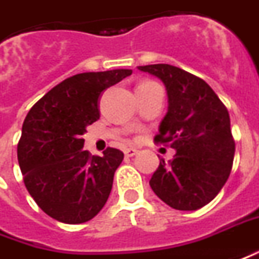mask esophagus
I'll list each match as a JSON object with an SVG mask.
<instances>
[{
	"label": "esophagus",
	"instance_id": "esophagus-1",
	"mask_svg": "<svg viewBox=\"0 0 259 259\" xmlns=\"http://www.w3.org/2000/svg\"><path fill=\"white\" fill-rule=\"evenodd\" d=\"M137 153H139V150H137V148H133V147L124 148V155H126V157H133V155H136Z\"/></svg>",
	"mask_w": 259,
	"mask_h": 259
}]
</instances>
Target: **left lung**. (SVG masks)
I'll use <instances>...</instances> for the list:
<instances>
[{
	"mask_svg": "<svg viewBox=\"0 0 259 259\" xmlns=\"http://www.w3.org/2000/svg\"><path fill=\"white\" fill-rule=\"evenodd\" d=\"M160 78L168 95V112L155 143L177 153L161 158L150 180L158 198L177 210H196L216 198L233 167L236 143L224 104L202 78L169 64L140 66Z\"/></svg>",
	"mask_w": 259,
	"mask_h": 259,
	"instance_id": "1",
	"label": "left lung"
}]
</instances>
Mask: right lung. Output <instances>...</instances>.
Wrapping results in <instances>:
<instances>
[{
    "label": "right lung",
    "instance_id": "obj_1",
    "mask_svg": "<svg viewBox=\"0 0 259 259\" xmlns=\"http://www.w3.org/2000/svg\"><path fill=\"white\" fill-rule=\"evenodd\" d=\"M132 70L81 73L36 102L25 117L18 143L23 182L37 206L61 223H85L98 214L111 193L123 153L108 147L91 155L84 147L87 126L99 119V97Z\"/></svg>",
    "mask_w": 259,
    "mask_h": 259
}]
</instances>
